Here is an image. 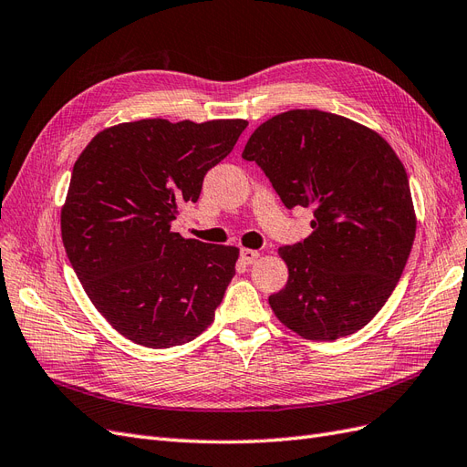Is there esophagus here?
I'll list each match as a JSON object with an SVG mask.
<instances>
[{"mask_svg": "<svg viewBox=\"0 0 467 467\" xmlns=\"http://www.w3.org/2000/svg\"><path fill=\"white\" fill-rule=\"evenodd\" d=\"M259 259V251H255V249H242L239 251V261H242L244 265H253Z\"/></svg>", "mask_w": 467, "mask_h": 467, "instance_id": "1", "label": "esophagus"}]
</instances>
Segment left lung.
Here are the masks:
<instances>
[{
  "mask_svg": "<svg viewBox=\"0 0 467 467\" xmlns=\"http://www.w3.org/2000/svg\"><path fill=\"white\" fill-rule=\"evenodd\" d=\"M255 161L286 208L312 206L302 244L278 249L288 282L275 316L309 341L357 333L388 302L413 247L417 216L405 167L376 130L317 109H294L251 134Z\"/></svg>",
  "mask_w": 467,
  "mask_h": 467,
  "instance_id": "8db88e82",
  "label": "left lung"
}]
</instances>
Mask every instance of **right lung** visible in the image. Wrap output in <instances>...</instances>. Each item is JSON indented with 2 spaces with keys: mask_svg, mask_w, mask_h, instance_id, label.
I'll return each mask as SVG.
<instances>
[{
  "mask_svg": "<svg viewBox=\"0 0 467 467\" xmlns=\"http://www.w3.org/2000/svg\"><path fill=\"white\" fill-rule=\"evenodd\" d=\"M245 129L244 119H144L101 130L79 153L62 242L97 312L132 343L169 348L214 321L239 249L185 239L171 223Z\"/></svg>",
  "mask_w": 467,
  "mask_h": 467,
  "instance_id": "right-lung-1",
  "label": "right lung"
}]
</instances>
